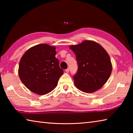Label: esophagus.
I'll return each instance as SVG.
<instances>
[{"label":"esophagus","instance_id":"obj_1","mask_svg":"<svg viewBox=\"0 0 133 133\" xmlns=\"http://www.w3.org/2000/svg\"><path fill=\"white\" fill-rule=\"evenodd\" d=\"M65 71H66V73H69V69H66V70H65Z\"/></svg>","mask_w":133,"mask_h":133}]
</instances>
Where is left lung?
<instances>
[{"instance_id": "8db88e82", "label": "left lung", "mask_w": 133, "mask_h": 133, "mask_svg": "<svg viewBox=\"0 0 133 133\" xmlns=\"http://www.w3.org/2000/svg\"><path fill=\"white\" fill-rule=\"evenodd\" d=\"M70 49L76 55L78 64L73 76L75 84L81 91L93 93L100 89L110 76L112 70L108 53L97 43L85 40Z\"/></svg>"}]
</instances>
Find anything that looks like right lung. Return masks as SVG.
I'll list each match as a JSON object with an SVG mask.
<instances>
[{
	"label": "right lung",
	"instance_id": "right-lung-1",
	"mask_svg": "<svg viewBox=\"0 0 133 133\" xmlns=\"http://www.w3.org/2000/svg\"><path fill=\"white\" fill-rule=\"evenodd\" d=\"M56 48L40 44L29 49L22 56L19 76L27 88L39 95L50 93L63 74L55 57Z\"/></svg>",
	"mask_w": 133,
	"mask_h": 133
}]
</instances>
